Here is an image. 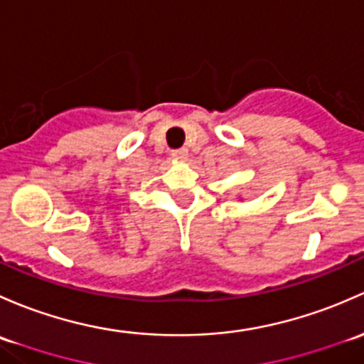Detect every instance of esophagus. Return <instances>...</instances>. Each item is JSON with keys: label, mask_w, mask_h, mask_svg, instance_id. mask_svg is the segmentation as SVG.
Masks as SVG:
<instances>
[{"label": "esophagus", "mask_w": 364, "mask_h": 364, "mask_svg": "<svg viewBox=\"0 0 364 364\" xmlns=\"http://www.w3.org/2000/svg\"><path fill=\"white\" fill-rule=\"evenodd\" d=\"M187 156H189L187 149H175V151H171V157L177 161H186Z\"/></svg>", "instance_id": "1"}]
</instances>
